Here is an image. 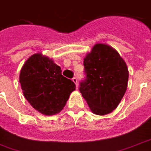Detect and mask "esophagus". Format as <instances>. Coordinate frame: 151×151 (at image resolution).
Listing matches in <instances>:
<instances>
[{"mask_svg": "<svg viewBox=\"0 0 151 151\" xmlns=\"http://www.w3.org/2000/svg\"><path fill=\"white\" fill-rule=\"evenodd\" d=\"M72 81H73V82H74V84H75L76 86H77V88H78V79H77V78H72Z\"/></svg>", "mask_w": 151, "mask_h": 151, "instance_id": "1", "label": "esophagus"}]
</instances>
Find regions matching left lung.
Instances as JSON below:
<instances>
[{"mask_svg": "<svg viewBox=\"0 0 151 151\" xmlns=\"http://www.w3.org/2000/svg\"><path fill=\"white\" fill-rule=\"evenodd\" d=\"M85 79L81 93L92 112L105 115L115 110L126 92L129 70L114 48L96 44L84 59Z\"/></svg>", "mask_w": 151, "mask_h": 151, "instance_id": "obj_1", "label": "left lung"}]
</instances>
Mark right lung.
I'll use <instances>...</instances> for the list:
<instances>
[{"label": "right lung", "instance_id": "1", "mask_svg": "<svg viewBox=\"0 0 151 151\" xmlns=\"http://www.w3.org/2000/svg\"><path fill=\"white\" fill-rule=\"evenodd\" d=\"M19 82L25 98L33 107L45 115L61 111L75 84L62 75V70L53 60L36 53L22 66Z\"/></svg>", "mask_w": 151, "mask_h": 151}]
</instances>
